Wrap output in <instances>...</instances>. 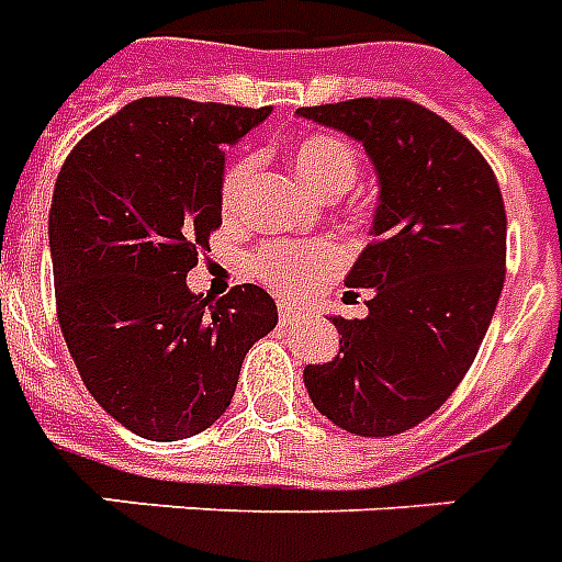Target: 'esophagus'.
Here are the masks:
<instances>
[{
  "label": "esophagus",
  "instance_id": "obj_1",
  "mask_svg": "<svg viewBox=\"0 0 562 562\" xmlns=\"http://www.w3.org/2000/svg\"><path fill=\"white\" fill-rule=\"evenodd\" d=\"M300 321V312L297 308H291L289 303H280V324L282 326H291Z\"/></svg>",
  "mask_w": 562,
  "mask_h": 562
}]
</instances>
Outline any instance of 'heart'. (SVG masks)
<instances>
[{"mask_svg": "<svg viewBox=\"0 0 562 562\" xmlns=\"http://www.w3.org/2000/svg\"><path fill=\"white\" fill-rule=\"evenodd\" d=\"M291 162L300 180L321 198H338L350 192L356 178H359V157L350 145L333 134H315L300 139L291 151ZM250 180V160H238L229 166L224 180H221V210L224 215H233L241 203V194ZM344 256L333 245H268L256 256V273L268 285H273L282 294H306L312 285H317L326 277H333L341 268Z\"/></svg>", "mask_w": 562, "mask_h": 562, "instance_id": "b5f03b06", "label": "heart"}]
</instances>
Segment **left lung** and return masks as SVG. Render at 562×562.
Here are the masks:
<instances>
[{
    "label": "left lung",
    "mask_w": 562,
    "mask_h": 562,
    "mask_svg": "<svg viewBox=\"0 0 562 562\" xmlns=\"http://www.w3.org/2000/svg\"><path fill=\"white\" fill-rule=\"evenodd\" d=\"M297 116L364 145L379 180L373 245L344 280L368 291V317H326L341 350L303 382L344 431L402 435L452 396L487 335L505 285L502 192L479 148L414 101L352 99Z\"/></svg>",
    "instance_id": "obj_1"
}]
</instances>
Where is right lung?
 <instances>
[{"label": "right lung", "mask_w": 562, "mask_h": 562, "mask_svg": "<svg viewBox=\"0 0 562 562\" xmlns=\"http://www.w3.org/2000/svg\"><path fill=\"white\" fill-rule=\"evenodd\" d=\"M271 108L131 101L66 157L48 210L57 321L87 391L145 440L227 411L247 350L277 326L259 285L210 303L187 273L221 224L224 151Z\"/></svg>", "instance_id": "right-lung-1"}]
</instances>
